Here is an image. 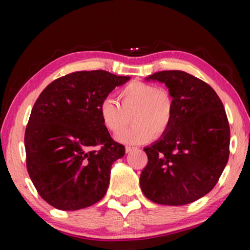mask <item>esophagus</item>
<instances>
[{"instance_id":"34e87169","label":"esophagus","mask_w":250,"mask_h":250,"mask_svg":"<svg viewBox=\"0 0 250 250\" xmlns=\"http://www.w3.org/2000/svg\"><path fill=\"white\" fill-rule=\"evenodd\" d=\"M136 148H134V146H126V148H125V150H126V152H131V151H133V150H135Z\"/></svg>"}]
</instances>
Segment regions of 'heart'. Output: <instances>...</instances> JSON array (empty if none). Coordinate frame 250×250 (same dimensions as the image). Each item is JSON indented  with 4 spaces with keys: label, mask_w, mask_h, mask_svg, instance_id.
I'll return each mask as SVG.
<instances>
[{
    "label": "heart",
    "mask_w": 250,
    "mask_h": 250,
    "mask_svg": "<svg viewBox=\"0 0 250 250\" xmlns=\"http://www.w3.org/2000/svg\"><path fill=\"white\" fill-rule=\"evenodd\" d=\"M121 104L115 99L105 98L100 104L102 123L112 133L127 126L129 116L133 125L119 133L116 139L122 143L139 145L155 135H162L172 119V99L165 90L153 85L132 82L119 91Z\"/></svg>",
    "instance_id": "obj_1"
}]
</instances>
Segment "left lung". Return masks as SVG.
I'll return each instance as SVG.
<instances>
[{
  "instance_id": "obj_1",
  "label": "left lung",
  "mask_w": 250,
  "mask_h": 250,
  "mask_svg": "<svg viewBox=\"0 0 250 250\" xmlns=\"http://www.w3.org/2000/svg\"><path fill=\"white\" fill-rule=\"evenodd\" d=\"M146 81L160 82L172 97L169 127L146 146L148 164L140 187L153 203L182 206L215 187L229 160L230 127L213 88L181 70L158 71Z\"/></svg>"
}]
</instances>
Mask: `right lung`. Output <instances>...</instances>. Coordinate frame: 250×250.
I'll use <instances>...</instances> for the list:
<instances>
[{
    "instance_id": "add662e5",
    "label": "right lung",
    "mask_w": 250,
    "mask_h": 250,
    "mask_svg": "<svg viewBox=\"0 0 250 250\" xmlns=\"http://www.w3.org/2000/svg\"><path fill=\"white\" fill-rule=\"evenodd\" d=\"M129 80L104 70L76 71L40 94L26 127V162L34 187L51 206L77 210L104 197L112 164L125 146L111 139L100 104Z\"/></svg>"
}]
</instances>
